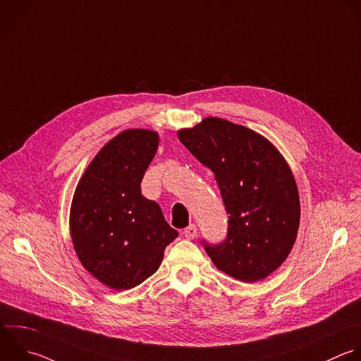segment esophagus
<instances>
[{
	"label": "esophagus",
	"mask_w": 361,
	"mask_h": 361,
	"mask_svg": "<svg viewBox=\"0 0 361 361\" xmlns=\"http://www.w3.org/2000/svg\"><path fill=\"white\" fill-rule=\"evenodd\" d=\"M197 233H198V229H197V225H194V224L188 225V226L184 229V232H183V235H184L187 239H194V238L197 236Z\"/></svg>",
	"instance_id": "34e87169"
}]
</instances>
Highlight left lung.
Returning a JSON list of instances; mask_svg holds the SVG:
<instances>
[{"label":"left lung","instance_id":"8db88e82","mask_svg":"<svg viewBox=\"0 0 361 361\" xmlns=\"http://www.w3.org/2000/svg\"><path fill=\"white\" fill-rule=\"evenodd\" d=\"M177 136L212 170L229 214L225 241L204 243L212 264L245 283L265 279L290 254L300 222L299 191L288 161L267 137L226 118L205 117Z\"/></svg>","mask_w":361,"mask_h":361}]
</instances>
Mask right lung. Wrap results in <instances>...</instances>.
<instances>
[{
	"mask_svg": "<svg viewBox=\"0 0 361 361\" xmlns=\"http://www.w3.org/2000/svg\"><path fill=\"white\" fill-rule=\"evenodd\" d=\"M159 142V133L149 129L118 133L89 163L72 198L73 250L82 267L114 290L152 276L178 236L160 205L140 190Z\"/></svg>",
	"mask_w": 361,
	"mask_h": 361,
	"instance_id": "right-lung-1",
	"label": "right lung"
}]
</instances>
